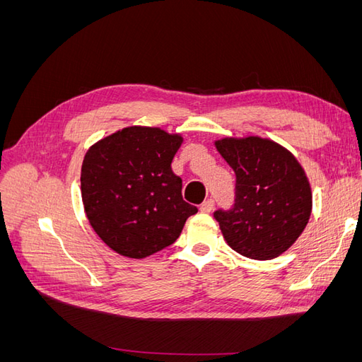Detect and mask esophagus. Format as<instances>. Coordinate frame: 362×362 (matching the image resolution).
Segmentation results:
<instances>
[{
  "label": "esophagus",
  "mask_w": 362,
  "mask_h": 362,
  "mask_svg": "<svg viewBox=\"0 0 362 362\" xmlns=\"http://www.w3.org/2000/svg\"><path fill=\"white\" fill-rule=\"evenodd\" d=\"M214 210V201L213 199H206L202 205H201V211L202 213H211Z\"/></svg>",
  "instance_id": "1"
}]
</instances>
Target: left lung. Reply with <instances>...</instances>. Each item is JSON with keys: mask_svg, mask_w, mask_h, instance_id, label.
<instances>
[{"mask_svg": "<svg viewBox=\"0 0 362 362\" xmlns=\"http://www.w3.org/2000/svg\"><path fill=\"white\" fill-rule=\"evenodd\" d=\"M214 145L235 172V204L214 213L238 254L273 259L300 237L313 210L308 177L288 149L258 136L225 137Z\"/></svg>", "mask_w": 362, "mask_h": 362, "instance_id": "8db88e82", "label": "left lung"}]
</instances>
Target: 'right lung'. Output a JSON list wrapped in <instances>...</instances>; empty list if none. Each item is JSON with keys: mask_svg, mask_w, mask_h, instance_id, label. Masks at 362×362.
Returning a JSON list of instances; mask_svg holds the SVG:
<instances>
[{"mask_svg": "<svg viewBox=\"0 0 362 362\" xmlns=\"http://www.w3.org/2000/svg\"><path fill=\"white\" fill-rule=\"evenodd\" d=\"M181 134L127 127L98 140L81 166V198L103 242L128 258H146L175 243L198 208L182 199L172 170Z\"/></svg>", "mask_w": 362, "mask_h": 362, "instance_id": "obj_1", "label": "right lung"}]
</instances>
